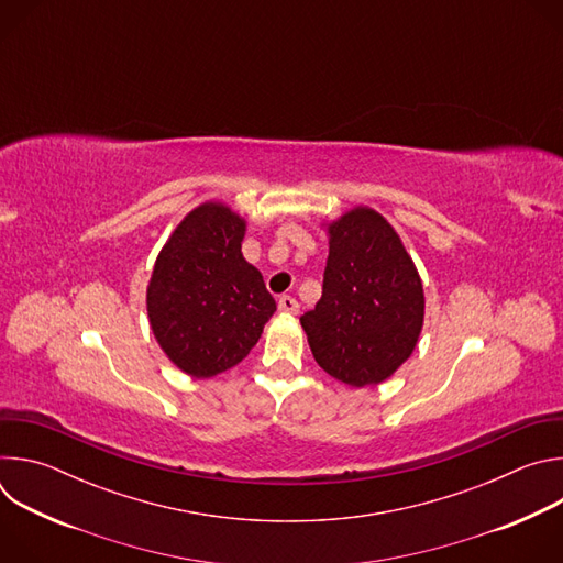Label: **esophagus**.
<instances>
[{
	"label": "esophagus",
	"mask_w": 563,
	"mask_h": 563,
	"mask_svg": "<svg viewBox=\"0 0 563 563\" xmlns=\"http://www.w3.org/2000/svg\"><path fill=\"white\" fill-rule=\"evenodd\" d=\"M278 309H280L283 313L296 316V313H298V309H300V305H298V302H296V298H291V296H280V300H278Z\"/></svg>",
	"instance_id": "1"
}]
</instances>
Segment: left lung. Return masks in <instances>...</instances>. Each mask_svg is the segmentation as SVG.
I'll return each instance as SVG.
<instances>
[{
  "mask_svg": "<svg viewBox=\"0 0 563 563\" xmlns=\"http://www.w3.org/2000/svg\"><path fill=\"white\" fill-rule=\"evenodd\" d=\"M323 296L300 316L316 363L352 385H378L404 365L421 336L426 296L394 227L369 207L328 224Z\"/></svg>",
  "mask_w": 563,
  "mask_h": 563,
  "instance_id": "1",
  "label": "left lung"
}]
</instances>
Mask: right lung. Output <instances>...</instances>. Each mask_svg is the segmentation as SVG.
Returning <instances> with one entry per match:
<instances>
[{
    "mask_svg": "<svg viewBox=\"0 0 563 563\" xmlns=\"http://www.w3.org/2000/svg\"><path fill=\"white\" fill-rule=\"evenodd\" d=\"M247 220L209 200L189 211L159 250L146 287L148 325L191 378L243 361L276 311L263 274L245 261Z\"/></svg>",
    "mask_w": 563,
    "mask_h": 563,
    "instance_id": "right-lung-1",
    "label": "right lung"
}]
</instances>
